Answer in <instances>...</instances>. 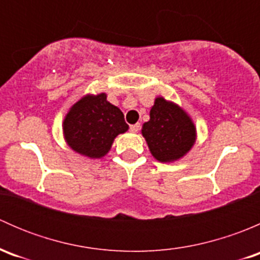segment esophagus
Listing matches in <instances>:
<instances>
[{
	"mask_svg": "<svg viewBox=\"0 0 260 260\" xmlns=\"http://www.w3.org/2000/svg\"><path fill=\"white\" fill-rule=\"evenodd\" d=\"M140 127H141V125L138 124V123H137V124H132V125H131V127H129V131H131V132H132V133H137L138 131H140Z\"/></svg>",
	"mask_w": 260,
	"mask_h": 260,
	"instance_id": "esophagus-1",
	"label": "esophagus"
}]
</instances>
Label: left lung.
Returning <instances> with one entry per match:
<instances>
[{"label":"left lung","instance_id":"left-lung-1","mask_svg":"<svg viewBox=\"0 0 260 260\" xmlns=\"http://www.w3.org/2000/svg\"><path fill=\"white\" fill-rule=\"evenodd\" d=\"M142 136L157 161L174 162L193 146L196 128L181 107L158 96L149 112V120L143 124Z\"/></svg>","mask_w":260,"mask_h":260}]
</instances>
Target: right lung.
<instances>
[{"mask_svg":"<svg viewBox=\"0 0 260 260\" xmlns=\"http://www.w3.org/2000/svg\"><path fill=\"white\" fill-rule=\"evenodd\" d=\"M128 131L124 115L107 101V94L84 95L62 122L64 138L73 151L89 158L106 156L114 138Z\"/></svg>","mask_w":260,"mask_h":260,"instance_id":"add662e5","label":"right lung"}]
</instances>
